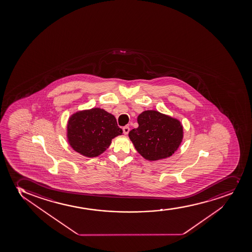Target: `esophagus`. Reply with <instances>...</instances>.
<instances>
[{
  "label": "esophagus",
  "mask_w": 252,
  "mask_h": 252,
  "mask_svg": "<svg viewBox=\"0 0 252 252\" xmlns=\"http://www.w3.org/2000/svg\"><path fill=\"white\" fill-rule=\"evenodd\" d=\"M129 131H130V127L129 126H124L123 127V132H124L125 135H127Z\"/></svg>",
  "instance_id": "esophagus-1"
}]
</instances>
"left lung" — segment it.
<instances>
[{
    "label": "left lung",
    "instance_id": "left-lung-1",
    "mask_svg": "<svg viewBox=\"0 0 252 252\" xmlns=\"http://www.w3.org/2000/svg\"><path fill=\"white\" fill-rule=\"evenodd\" d=\"M139 126L129 132L136 151L149 160L171 157L183 138V127L178 120L157 111H146L137 117Z\"/></svg>",
    "mask_w": 252,
    "mask_h": 252
}]
</instances>
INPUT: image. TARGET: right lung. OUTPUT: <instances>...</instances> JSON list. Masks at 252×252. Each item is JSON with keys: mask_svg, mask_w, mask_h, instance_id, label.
Here are the masks:
<instances>
[{"mask_svg": "<svg viewBox=\"0 0 252 252\" xmlns=\"http://www.w3.org/2000/svg\"><path fill=\"white\" fill-rule=\"evenodd\" d=\"M122 134L115 117L103 109L78 111L68 121V141L85 157H97L108 148L114 137Z\"/></svg>", "mask_w": 252, "mask_h": 252, "instance_id": "obj_1", "label": "right lung"}]
</instances>
